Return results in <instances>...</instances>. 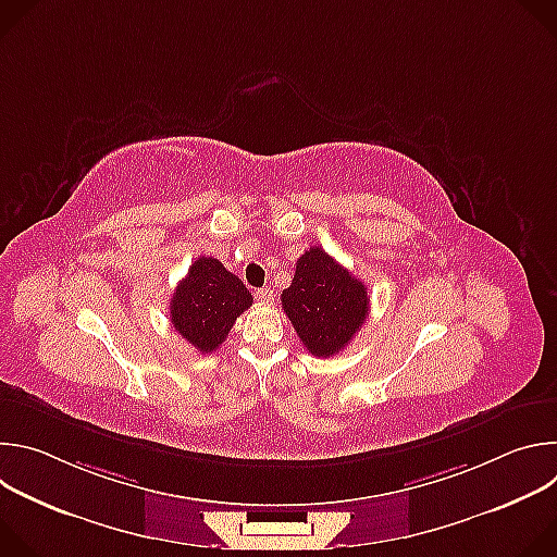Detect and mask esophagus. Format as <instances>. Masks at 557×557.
I'll return each instance as SVG.
<instances>
[{"label": "esophagus", "mask_w": 557, "mask_h": 557, "mask_svg": "<svg viewBox=\"0 0 557 557\" xmlns=\"http://www.w3.org/2000/svg\"><path fill=\"white\" fill-rule=\"evenodd\" d=\"M256 299H258L260 304H273L275 293H273L271 288H258V290H256Z\"/></svg>", "instance_id": "34e87169"}]
</instances>
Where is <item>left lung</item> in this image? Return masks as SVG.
<instances>
[{
	"label": "left lung",
	"instance_id": "left-lung-1",
	"mask_svg": "<svg viewBox=\"0 0 557 557\" xmlns=\"http://www.w3.org/2000/svg\"><path fill=\"white\" fill-rule=\"evenodd\" d=\"M368 288L322 247H310L295 264L282 308L304 348L314 357L344 350L368 317Z\"/></svg>",
	"mask_w": 557,
	"mask_h": 557
}]
</instances>
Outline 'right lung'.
Returning <instances> with one entry per match:
<instances>
[{"mask_svg":"<svg viewBox=\"0 0 557 557\" xmlns=\"http://www.w3.org/2000/svg\"><path fill=\"white\" fill-rule=\"evenodd\" d=\"M251 304L253 297L240 277L226 271L215 258L202 256L176 286L170 320L185 342L207 355L226 339L237 317Z\"/></svg>","mask_w":557,"mask_h":557,"instance_id":"right-lung-1","label":"right lung"}]
</instances>
